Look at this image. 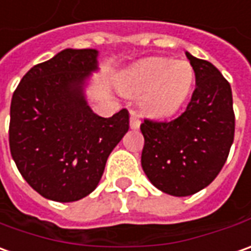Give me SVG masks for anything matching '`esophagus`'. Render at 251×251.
Returning <instances> with one entry per match:
<instances>
[{"label":"esophagus","mask_w":251,"mask_h":251,"mask_svg":"<svg viewBox=\"0 0 251 251\" xmlns=\"http://www.w3.org/2000/svg\"><path fill=\"white\" fill-rule=\"evenodd\" d=\"M141 126V119L138 117L135 112L131 110V117H129V127L132 129H138Z\"/></svg>","instance_id":"1"}]
</instances>
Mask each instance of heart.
Returning a JSON list of instances; mask_svg holds the SVG:
<instances>
[{
  "label": "heart",
  "instance_id": "heart-1",
  "mask_svg": "<svg viewBox=\"0 0 251 251\" xmlns=\"http://www.w3.org/2000/svg\"><path fill=\"white\" fill-rule=\"evenodd\" d=\"M195 70L188 60L149 58L129 69L120 80L126 95H141L142 109L152 116L174 114L189 97Z\"/></svg>",
  "mask_w": 251,
  "mask_h": 251
}]
</instances>
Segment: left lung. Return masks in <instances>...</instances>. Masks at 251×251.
<instances>
[{"instance_id": "obj_1", "label": "left lung", "mask_w": 251, "mask_h": 251, "mask_svg": "<svg viewBox=\"0 0 251 251\" xmlns=\"http://www.w3.org/2000/svg\"><path fill=\"white\" fill-rule=\"evenodd\" d=\"M185 53L196 77L186 110L171 122L141 124L144 173L159 191L178 198L191 196L214 181L235 134L229 82L213 63Z\"/></svg>"}]
</instances>
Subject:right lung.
I'll list each match as a JSON object with an SVG mask.
<instances>
[{"mask_svg": "<svg viewBox=\"0 0 251 251\" xmlns=\"http://www.w3.org/2000/svg\"><path fill=\"white\" fill-rule=\"evenodd\" d=\"M98 55L97 50H63L31 67L13 92L12 159L45 199L67 203L95 191L109 154L129 128L128 110L105 119L87 102Z\"/></svg>", "mask_w": 251, "mask_h": 251, "instance_id": "right-lung-1", "label": "right lung"}]
</instances>
